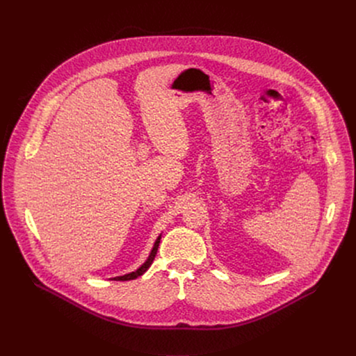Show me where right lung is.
Masks as SVG:
<instances>
[{"label": "right lung", "instance_id": "add662e5", "mask_svg": "<svg viewBox=\"0 0 356 356\" xmlns=\"http://www.w3.org/2000/svg\"><path fill=\"white\" fill-rule=\"evenodd\" d=\"M161 238H162V235H159V236L156 238V241H155V243H154V248H152V250H150V253H149V257H147V259L145 261L143 265H140L136 270L129 272V273H127V275L111 277V280L125 282V280H134V279H136L138 276H142V275L149 269V266L152 265V262H154V259H155V257H156V252H158V248H159V243H161Z\"/></svg>", "mask_w": 356, "mask_h": 356}]
</instances>
